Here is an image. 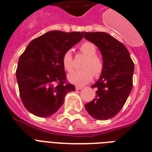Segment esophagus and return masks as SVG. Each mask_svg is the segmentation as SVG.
Segmentation results:
<instances>
[{
    "mask_svg": "<svg viewBox=\"0 0 152 152\" xmlns=\"http://www.w3.org/2000/svg\"><path fill=\"white\" fill-rule=\"evenodd\" d=\"M75 88H76L77 90H79V89H82V88H83V86H76V87H75Z\"/></svg>",
    "mask_w": 152,
    "mask_h": 152,
    "instance_id": "34e87169",
    "label": "esophagus"
}]
</instances>
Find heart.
<instances>
[{"label":"heart","instance_id":"b5f03b06","mask_svg":"<svg viewBox=\"0 0 152 152\" xmlns=\"http://www.w3.org/2000/svg\"><path fill=\"white\" fill-rule=\"evenodd\" d=\"M80 53L86 56L82 65V69L73 71L68 75L69 82L75 85H85L93 79L98 77L104 71V64L103 59L96 55V46L90 42L82 43L79 47ZM62 64L66 71H71L74 67L72 53L70 50L66 51L62 56Z\"/></svg>","mask_w":152,"mask_h":152}]
</instances>
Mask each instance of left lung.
<instances>
[{
  "label": "left lung",
  "instance_id": "1",
  "mask_svg": "<svg viewBox=\"0 0 152 152\" xmlns=\"http://www.w3.org/2000/svg\"><path fill=\"white\" fill-rule=\"evenodd\" d=\"M84 37L98 47L103 57L104 71L92 88L96 96L85 104L95 119L115 117L124 106L133 88L134 64L126 46L104 32H84Z\"/></svg>",
  "mask_w": 152,
  "mask_h": 152
}]
</instances>
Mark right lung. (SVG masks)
<instances>
[{"instance_id":"right-lung-1","label":"right lung","mask_w":152,"mask_h":152,"mask_svg":"<svg viewBox=\"0 0 152 152\" xmlns=\"http://www.w3.org/2000/svg\"><path fill=\"white\" fill-rule=\"evenodd\" d=\"M83 33L53 30L35 38L20 56L16 70L24 107L37 117H49L75 86L66 82L62 56L83 38Z\"/></svg>"}]
</instances>
